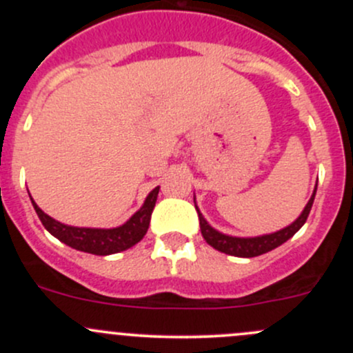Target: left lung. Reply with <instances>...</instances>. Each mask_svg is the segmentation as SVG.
Here are the masks:
<instances>
[{"label":"left lung","mask_w":353,"mask_h":353,"mask_svg":"<svg viewBox=\"0 0 353 353\" xmlns=\"http://www.w3.org/2000/svg\"><path fill=\"white\" fill-rule=\"evenodd\" d=\"M318 186V184H316ZM314 196H316V190L312 193L311 199L305 205L304 212L301 213L297 220L290 225L285 227V229L279 230V232L268 234V236H261V237H230L225 236V234H220L219 230H215L213 227L208 225V222L205 220V216L199 213L198 206V219H199V229H201V236L203 239L206 241L212 248H215L216 251L225 252V254L230 256H239V258H254V256L265 254V252L272 251V249L279 248L283 243H287L299 229L305 223L307 220L309 212L312 208V203H314Z\"/></svg>","instance_id":"1"}]
</instances>
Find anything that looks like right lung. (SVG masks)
I'll return each instance as SVG.
<instances>
[{
	"label": "right lung",
	"mask_w": 353,
	"mask_h": 353,
	"mask_svg": "<svg viewBox=\"0 0 353 353\" xmlns=\"http://www.w3.org/2000/svg\"><path fill=\"white\" fill-rule=\"evenodd\" d=\"M159 190L160 188L157 186L154 191H150V194L145 199L143 206L124 225L116 227V229H81V227L65 225V223L46 215L35 205V201H32V205H34L35 213L41 219L42 225L56 239H59L61 243L70 245V248L78 249V251L90 252V254L97 256H108L114 254V252L126 251V249L133 248L134 244L143 239V236L148 230V225H150L152 212H154L157 196H159Z\"/></svg>",
	"instance_id": "1"
}]
</instances>
